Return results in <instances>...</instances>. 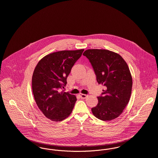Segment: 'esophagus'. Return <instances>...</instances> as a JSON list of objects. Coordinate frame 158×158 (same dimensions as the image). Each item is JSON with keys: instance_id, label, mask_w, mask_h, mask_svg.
<instances>
[{"instance_id": "esophagus-1", "label": "esophagus", "mask_w": 158, "mask_h": 158, "mask_svg": "<svg viewBox=\"0 0 158 158\" xmlns=\"http://www.w3.org/2000/svg\"><path fill=\"white\" fill-rule=\"evenodd\" d=\"M80 96H81V99H84L87 98L88 95L85 94H80Z\"/></svg>"}]
</instances>
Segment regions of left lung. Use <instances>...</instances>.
<instances>
[{
    "label": "left lung",
    "mask_w": 158,
    "mask_h": 158,
    "mask_svg": "<svg viewBox=\"0 0 158 158\" xmlns=\"http://www.w3.org/2000/svg\"><path fill=\"white\" fill-rule=\"evenodd\" d=\"M83 55L91 64L98 84L105 87L91 111L102 121L114 119L122 114L131 96L133 82L128 66L121 56L107 50L89 49Z\"/></svg>",
    "instance_id": "left-lung-1"
}]
</instances>
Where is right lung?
<instances>
[{
	"mask_svg": "<svg viewBox=\"0 0 158 158\" xmlns=\"http://www.w3.org/2000/svg\"><path fill=\"white\" fill-rule=\"evenodd\" d=\"M84 49L50 53L41 59L32 76V89L36 104L51 121L59 122L70 115L76 97L65 92L67 78Z\"/></svg>",
	"mask_w": 158,
	"mask_h": 158,
	"instance_id": "right-lung-1",
	"label": "right lung"
}]
</instances>
